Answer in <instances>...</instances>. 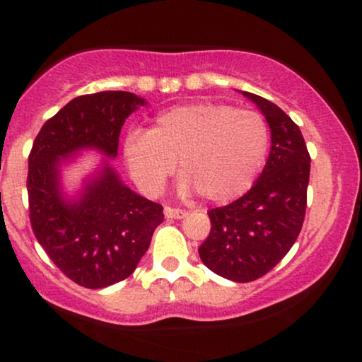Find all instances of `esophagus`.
Instances as JSON below:
<instances>
[{"mask_svg": "<svg viewBox=\"0 0 362 362\" xmlns=\"http://www.w3.org/2000/svg\"><path fill=\"white\" fill-rule=\"evenodd\" d=\"M187 213L184 209H178V207H165V218L168 219H182Z\"/></svg>", "mask_w": 362, "mask_h": 362, "instance_id": "obj_1", "label": "esophagus"}]
</instances>
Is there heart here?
I'll return each instance as SVG.
<instances>
[{
	"label": "heart",
	"mask_w": 362,
	"mask_h": 362,
	"mask_svg": "<svg viewBox=\"0 0 362 362\" xmlns=\"http://www.w3.org/2000/svg\"><path fill=\"white\" fill-rule=\"evenodd\" d=\"M267 153L269 127L260 114L209 102L172 107L148 132L124 141L129 173L144 192H160L178 163L182 187L218 204L250 189Z\"/></svg>",
	"instance_id": "b5f03b06"
}]
</instances>
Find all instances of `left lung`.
<instances>
[{"mask_svg": "<svg viewBox=\"0 0 362 362\" xmlns=\"http://www.w3.org/2000/svg\"><path fill=\"white\" fill-rule=\"evenodd\" d=\"M271 127V153L259 180L231 204L211 209V233L199 247L207 269L235 282L265 276L291 250L306 213L310 153L300 127L276 103L242 91Z\"/></svg>", "mask_w": 362, "mask_h": 362, "instance_id": "obj_1", "label": "left lung"}]
</instances>
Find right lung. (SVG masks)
Returning a JSON list of instances; mask_svg holds the SVG:
<instances>
[{
    "mask_svg": "<svg viewBox=\"0 0 362 362\" xmlns=\"http://www.w3.org/2000/svg\"><path fill=\"white\" fill-rule=\"evenodd\" d=\"M141 105L146 102L129 91L73 98L44 124L28 155L32 230L54 265L83 288H107L131 276L163 221V207L132 192L107 161L76 199H66L60 158L85 148L115 158L120 129Z\"/></svg>",
    "mask_w": 362,
    "mask_h": 362,
    "instance_id": "obj_1",
    "label": "right lung"
}]
</instances>
